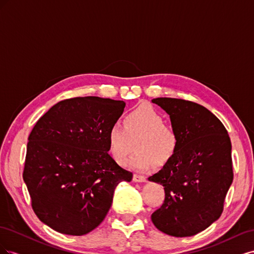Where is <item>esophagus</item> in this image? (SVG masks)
<instances>
[{
    "label": "esophagus",
    "instance_id": "1",
    "mask_svg": "<svg viewBox=\"0 0 254 254\" xmlns=\"http://www.w3.org/2000/svg\"><path fill=\"white\" fill-rule=\"evenodd\" d=\"M133 181H134V182H145V181H146V178H145L144 176H142V175L134 174V175H133Z\"/></svg>",
    "mask_w": 254,
    "mask_h": 254
}]
</instances>
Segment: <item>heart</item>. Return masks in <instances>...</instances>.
<instances>
[{
  "mask_svg": "<svg viewBox=\"0 0 254 254\" xmlns=\"http://www.w3.org/2000/svg\"><path fill=\"white\" fill-rule=\"evenodd\" d=\"M108 150L111 158L120 165L125 163L130 152L136 151L126 165L146 171L155 164L164 165L179 147V134L165 119L150 105H141L129 111L124 118V127L114 124L109 128Z\"/></svg>",
  "mask_w": 254,
  "mask_h": 254,
  "instance_id": "obj_1",
  "label": "heart"
}]
</instances>
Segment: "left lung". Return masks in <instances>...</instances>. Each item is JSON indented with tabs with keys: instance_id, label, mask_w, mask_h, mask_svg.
Instances as JSON below:
<instances>
[{
	"instance_id": "obj_1",
	"label": "left lung",
	"mask_w": 254,
	"mask_h": 254,
	"mask_svg": "<svg viewBox=\"0 0 254 254\" xmlns=\"http://www.w3.org/2000/svg\"><path fill=\"white\" fill-rule=\"evenodd\" d=\"M171 118L179 134L175 156L148 180L162 184L163 204L151 214L161 232L195 235L217 220L233 181L231 141L227 129L203 106L180 98L151 101Z\"/></svg>"
}]
</instances>
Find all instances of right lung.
I'll return each mask as SVG.
<instances>
[{
	"instance_id": "obj_1",
	"label": "right lung",
	"mask_w": 254,
	"mask_h": 254,
	"mask_svg": "<svg viewBox=\"0 0 254 254\" xmlns=\"http://www.w3.org/2000/svg\"><path fill=\"white\" fill-rule=\"evenodd\" d=\"M125 102L97 96L61 101L28 136L23 179L37 217L57 232L84 235L101 225L122 181L132 173L108 153L109 128Z\"/></svg>"
}]
</instances>
